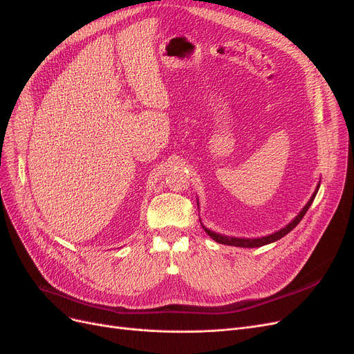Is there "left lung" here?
I'll list each match as a JSON object with an SVG mask.
<instances>
[{"label": "left lung", "instance_id": "obj_1", "mask_svg": "<svg viewBox=\"0 0 354 354\" xmlns=\"http://www.w3.org/2000/svg\"><path fill=\"white\" fill-rule=\"evenodd\" d=\"M319 185H321V182H318V185H317V188H315V192L312 194L310 200L306 203V205L302 208V210L299 212V214L290 221L289 225H286L284 227H281L280 230L274 232V233H271V234H267V236H261V238H234V236H226V234L216 233V232H213V230H210V229H207L203 223H201V226H203V229L205 230V233L208 234V236H210L212 239H214L216 242L221 243V245H230V246H239V248H259V246H264V245L272 243V242H276V241L281 239L283 236H286L287 233L292 232V230L299 225V221L304 218V216H305L306 212L309 210V207H310L312 201L315 200V195H317V192H318V189H319ZM197 203H198V201H197ZM200 221H201V220H200Z\"/></svg>", "mask_w": 354, "mask_h": 354}]
</instances>
